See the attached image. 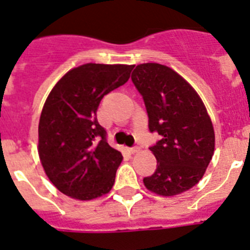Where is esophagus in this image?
<instances>
[{
  "instance_id": "1",
  "label": "esophagus",
  "mask_w": 250,
  "mask_h": 250,
  "mask_svg": "<svg viewBox=\"0 0 250 250\" xmlns=\"http://www.w3.org/2000/svg\"><path fill=\"white\" fill-rule=\"evenodd\" d=\"M140 151H141L140 147H133V148H129V152H131V153H138Z\"/></svg>"
}]
</instances>
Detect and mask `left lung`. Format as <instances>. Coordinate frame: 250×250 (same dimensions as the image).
<instances>
[{"instance_id":"8db88e82","label":"left lung","mask_w":250,"mask_h":250,"mask_svg":"<svg viewBox=\"0 0 250 250\" xmlns=\"http://www.w3.org/2000/svg\"><path fill=\"white\" fill-rule=\"evenodd\" d=\"M132 82L145 101L149 131L161 136L149 148L157 168L143 184L160 196L182 194L203 179L211 161L215 149L211 118L196 90L166 65H137Z\"/></svg>"}]
</instances>
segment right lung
<instances>
[{"instance_id":"1","label":"right lung","mask_w":250,"mask_h":250,"mask_svg":"<svg viewBox=\"0 0 250 250\" xmlns=\"http://www.w3.org/2000/svg\"><path fill=\"white\" fill-rule=\"evenodd\" d=\"M134 65L88 62L54 85L41 110L38 152L60 192L88 201L112 190L122 155L105 141L95 113L102 98L129 79Z\"/></svg>"}]
</instances>
